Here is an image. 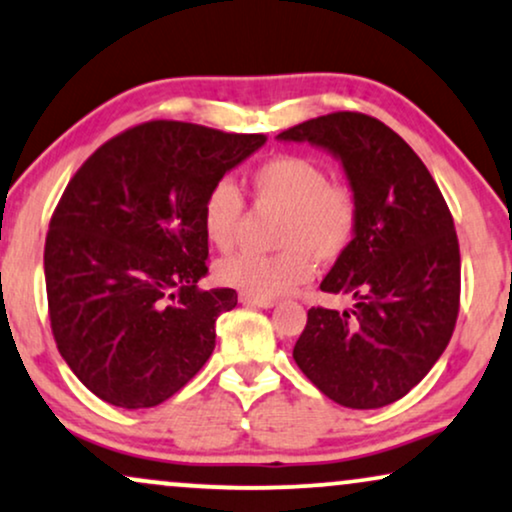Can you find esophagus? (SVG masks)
Returning <instances> with one entry per match:
<instances>
[{
	"label": "esophagus",
	"instance_id": "obj_1",
	"mask_svg": "<svg viewBox=\"0 0 512 512\" xmlns=\"http://www.w3.org/2000/svg\"><path fill=\"white\" fill-rule=\"evenodd\" d=\"M239 301L246 306H258V308H273L275 306L273 299H258V296H251V294H239Z\"/></svg>",
	"mask_w": 512,
	"mask_h": 512
}]
</instances>
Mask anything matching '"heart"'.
Returning <instances> with one entry per match:
<instances>
[{
    "instance_id": "heart-1",
    "label": "heart",
    "mask_w": 512,
    "mask_h": 512,
    "mask_svg": "<svg viewBox=\"0 0 512 512\" xmlns=\"http://www.w3.org/2000/svg\"><path fill=\"white\" fill-rule=\"evenodd\" d=\"M258 206L282 211L277 220V254H235L216 266L223 285L258 299H275L304 285L313 275V258L334 261L349 249L358 230V199L344 182L306 156L282 154L263 161L249 178ZM244 201L230 180H220L201 204V227L208 244L225 251L235 242Z\"/></svg>"
}]
</instances>
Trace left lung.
<instances>
[{
    "label": "left lung",
    "mask_w": 512,
    "mask_h": 512,
    "mask_svg": "<svg viewBox=\"0 0 512 512\" xmlns=\"http://www.w3.org/2000/svg\"><path fill=\"white\" fill-rule=\"evenodd\" d=\"M342 163L358 230L320 289L349 311L311 308L294 361L327 399L370 410L399 401L449 346L460 299L453 218L430 170L394 130L365 113H327L277 135Z\"/></svg>",
    "instance_id": "1"
}]
</instances>
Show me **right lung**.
<instances>
[{"mask_svg": "<svg viewBox=\"0 0 512 512\" xmlns=\"http://www.w3.org/2000/svg\"><path fill=\"white\" fill-rule=\"evenodd\" d=\"M204 125L151 121L102 144L56 206L44 244L59 353L118 408L159 406L216 349L237 292H201L206 192L266 144Z\"/></svg>", "mask_w": 512, "mask_h": 512, "instance_id": "right-lung-1", "label": "right lung"}]
</instances>
